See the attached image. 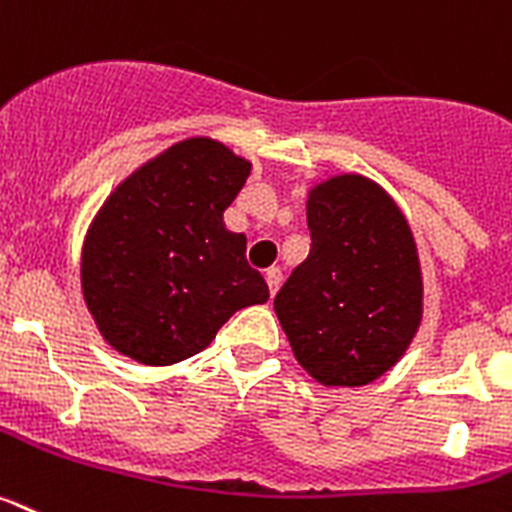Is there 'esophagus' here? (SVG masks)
Here are the masks:
<instances>
[{"mask_svg": "<svg viewBox=\"0 0 512 512\" xmlns=\"http://www.w3.org/2000/svg\"><path fill=\"white\" fill-rule=\"evenodd\" d=\"M266 285H269V295H277L279 285H282V272H279L277 266H272V269H266Z\"/></svg>", "mask_w": 512, "mask_h": 512, "instance_id": "esophagus-1", "label": "esophagus"}]
</instances>
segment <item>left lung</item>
Wrapping results in <instances>:
<instances>
[{
    "label": "left lung",
    "instance_id": "obj_1",
    "mask_svg": "<svg viewBox=\"0 0 512 512\" xmlns=\"http://www.w3.org/2000/svg\"><path fill=\"white\" fill-rule=\"evenodd\" d=\"M308 259L274 298L298 362L323 386H365L391 370L422 321L417 246L391 196L336 176L308 196Z\"/></svg>",
    "mask_w": 512,
    "mask_h": 512
}]
</instances>
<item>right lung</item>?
Listing matches in <instances>:
<instances>
[{
    "label": "right lung",
    "instance_id": "obj_1",
    "mask_svg": "<svg viewBox=\"0 0 512 512\" xmlns=\"http://www.w3.org/2000/svg\"><path fill=\"white\" fill-rule=\"evenodd\" d=\"M248 173L225 144L183 139L100 207L82 248V292L121 355L173 365L209 347L235 310L269 300L246 235L222 222Z\"/></svg>",
    "mask_w": 512,
    "mask_h": 512
}]
</instances>
